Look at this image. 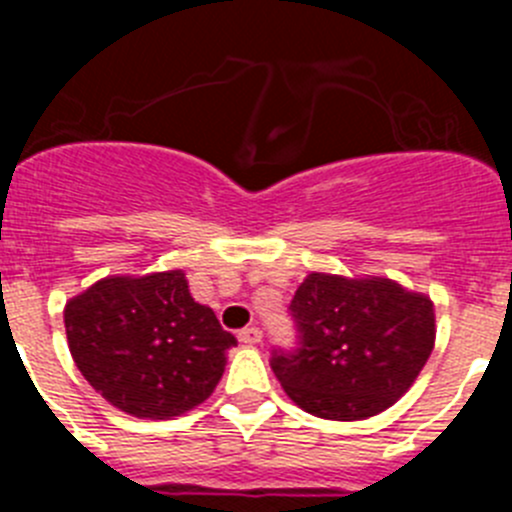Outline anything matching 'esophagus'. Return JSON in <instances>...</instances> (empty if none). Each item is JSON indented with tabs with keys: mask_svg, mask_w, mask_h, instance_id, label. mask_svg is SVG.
Instances as JSON below:
<instances>
[{
	"mask_svg": "<svg viewBox=\"0 0 512 512\" xmlns=\"http://www.w3.org/2000/svg\"><path fill=\"white\" fill-rule=\"evenodd\" d=\"M261 336H264V333H261L256 325H251V328H243L241 333H238L241 343H246V346H256V343H261Z\"/></svg>",
	"mask_w": 512,
	"mask_h": 512,
	"instance_id": "1",
	"label": "esophagus"
}]
</instances>
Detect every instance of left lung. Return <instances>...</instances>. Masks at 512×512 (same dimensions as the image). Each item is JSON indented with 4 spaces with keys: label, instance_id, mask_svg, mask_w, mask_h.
Segmentation results:
<instances>
[{
    "label": "left lung",
    "instance_id": "1",
    "mask_svg": "<svg viewBox=\"0 0 512 512\" xmlns=\"http://www.w3.org/2000/svg\"><path fill=\"white\" fill-rule=\"evenodd\" d=\"M289 312L300 346L274 351L271 369L305 413L364 420L413 387L436 343L431 297L384 277L312 271Z\"/></svg>",
    "mask_w": 512,
    "mask_h": 512
}]
</instances>
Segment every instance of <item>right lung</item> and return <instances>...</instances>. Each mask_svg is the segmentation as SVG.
I'll return each instance as SVG.
<instances>
[{"label": "right lung", "instance_id": "add662e5", "mask_svg": "<svg viewBox=\"0 0 512 512\" xmlns=\"http://www.w3.org/2000/svg\"><path fill=\"white\" fill-rule=\"evenodd\" d=\"M63 323L84 379L117 410L151 420L205 402L238 343L194 302L182 269L99 279L66 302Z\"/></svg>", "mask_w": 512, "mask_h": 512}]
</instances>
